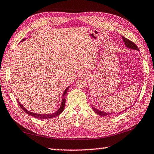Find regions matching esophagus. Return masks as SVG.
Segmentation results:
<instances>
[{"label":"esophagus","instance_id":"1","mask_svg":"<svg viewBox=\"0 0 154 154\" xmlns=\"http://www.w3.org/2000/svg\"><path fill=\"white\" fill-rule=\"evenodd\" d=\"M85 74H84V73L80 74V77H85Z\"/></svg>","mask_w":154,"mask_h":154}]
</instances>
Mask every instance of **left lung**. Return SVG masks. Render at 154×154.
<instances>
[{
    "label": "left lung",
    "mask_w": 154,
    "mask_h": 154,
    "mask_svg": "<svg viewBox=\"0 0 154 154\" xmlns=\"http://www.w3.org/2000/svg\"><path fill=\"white\" fill-rule=\"evenodd\" d=\"M122 38H123V42H124L125 46L126 47L128 48V49H132V50H137V51H140L139 49H138V47H137V45H135V44H134V43H133V42H131V41H129V39L125 38L124 37H123V36H122ZM134 104L131 105V106L129 107L128 108L131 107L134 105ZM128 108H127V109H128ZM92 109H93V111H95V112L96 113L98 114V115H99V116H108V115H112V114H113V113L118 114V113H123L124 111L127 110V109H125V110L123 111H121V112H119V113H109V112H105V111L99 110V109H97V108H95V107H92Z\"/></svg>",
    "instance_id": "1"
}]
</instances>
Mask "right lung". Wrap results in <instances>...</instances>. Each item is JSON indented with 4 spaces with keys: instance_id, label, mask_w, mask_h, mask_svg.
<instances>
[{
    "instance_id": "obj_1",
    "label": "right lung",
    "mask_w": 154,
    "mask_h": 154,
    "mask_svg": "<svg viewBox=\"0 0 154 154\" xmlns=\"http://www.w3.org/2000/svg\"><path fill=\"white\" fill-rule=\"evenodd\" d=\"M25 39H26V38H25L22 39V40L20 41V42L24 41L25 40ZM69 87H70V86L67 87V88L65 89L64 92H63V93L61 106H60V107L59 108V109L57 110V111H55V112L52 113H49V114H38V113H36L31 112V111L27 110L25 107H23V105L20 104V102H19V101L17 100V101H18V103H19V105L20 106V107L23 109V110L25 111L27 114H29V115L35 117V118H37V119H43L53 118V117H56V116H57L60 115V114H61V113L63 112V110H64V109H65V95H66V93H67V90H68V89L69 88Z\"/></svg>"
}]
</instances>
